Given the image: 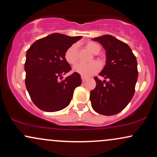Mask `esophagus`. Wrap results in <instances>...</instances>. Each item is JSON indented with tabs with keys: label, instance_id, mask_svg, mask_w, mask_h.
<instances>
[{
	"label": "esophagus",
	"instance_id": "1",
	"mask_svg": "<svg viewBox=\"0 0 157 157\" xmlns=\"http://www.w3.org/2000/svg\"><path fill=\"white\" fill-rule=\"evenodd\" d=\"M81 79H82V82H86V77H83V76H81Z\"/></svg>",
	"mask_w": 157,
	"mask_h": 157
}]
</instances>
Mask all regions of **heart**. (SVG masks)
I'll use <instances>...</instances> for the list:
<instances>
[{
    "mask_svg": "<svg viewBox=\"0 0 157 157\" xmlns=\"http://www.w3.org/2000/svg\"><path fill=\"white\" fill-rule=\"evenodd\" d=\"M86 46L90 52H92L94 55L98 54L100 51V46L92 41H88L86 44ZM64 57L68 63L71 65L76 63L78 60V46L76 44L71 45L70 47L67 48V50L65 52ZM100 69V65L97 62H92L89 64L77 63L73 68V71L75 72L86 77L94 75L98 72Z\"/></svg>",
    "mask_w": 157,
    "mask_h": 157,
    "instance_id": "obj_1",
    "label": "heart"
}]
</instances>
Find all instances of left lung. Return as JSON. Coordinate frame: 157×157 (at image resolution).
I'll return each instance as SVG.
<instances>
[{
    "label": "left lung",
    "instance_id": "obj_1",
    "mask_svg": "<svg viewBox=\"0 0 157 157\" xmlns=\"http://www.w3.org/2000/svg\"><path fill=\"white\" fill-rule=\"evenodd\" d=\"M92 40L105 48L106 63L99 74L105 80L94 77L96 87L90 92L91 106L100 114H117L134 94L138 77L136 58L128 45L113 36L105 35Z\"/></svg>",
    "mask_w": 157,
    "mask_h": 157
}]
</instances>
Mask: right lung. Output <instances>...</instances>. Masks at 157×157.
Instances as JSON below:
<instances>
[{"instance_id":"right-lung-1","label":"right lung","mask_w":157,"mask_h":157,"mask_svg":"<svg viewBox=\"0 0 157 157\" xmlns=\"http://www.w3.org/2000/svg\"><path fill=\"white\" fill-rule=\"evenodd\" d=\"M81 38L54 33L36 40L27 50L25 83L32 102L42 111L55 112L67 107L75 88L82 83L76 72L62 80L71 69L65 52Z\"/></svg>"}]
</instances>
